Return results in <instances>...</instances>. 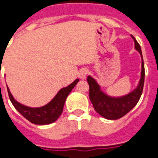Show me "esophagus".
Returning a JSON list of instances; mask_svg holds the SVG:
<instances>
[{"instance_id": "obj_1", "label": "esophagus", "mask_w": 158, "mask_h": 158, "mask_svg": "<svg viewBox=\"0 0 158 158\" xmlns=\"http://www.w3.org/2000/svg\"><path fill=\"white\" fill-rule=\"evenodd\" d=\"M88 73H89V71H88L87 69H81V70H79V77L81 79H85L86 78L87 74H88Z\"/></svg>"}]
</instances>
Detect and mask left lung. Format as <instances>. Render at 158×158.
<instances>
[{
  "instance_id": "1",
  "label": "left lung",
  "mask_w": 158,
  "mask_h": 158,
  "mask_svg": "<svg viewBox=\"0 0 158 158\" xmlns=\"http://www.w3.org/2000/svg\"><path fill=\"white\" fill-rule=\"evenodd\" d=\"M134 40H135V47L139 52L142 58L141 77H140L139 85L135 90H133L132 92L124 96L117 97V98L111 97L106 96L105 93H103L101 90L99 85L93 78H91L90 76H88L87 78V81L89 86V100L94 106V109L101 116L106 119L116 120L126 115L137 104L142 94L144 81H145V67H144L140 45L136 41L135 38Z\"/></svg>"
}]
</instances>
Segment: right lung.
I'll list each match as a JSON object with an SVG mask.
<instances>
[{"instance_id":"1","label":"right lung","mask_w":158,"mask_h":158,"mask_svg":"<svg viewBox=\"0 0 158 158\" xmlns=\"http://www.w3.org/2000/svg\"><path fill=\"white\" fill-rule=\"evenodd\" d=\"M78 82L79 79H77L71 85L60 89L56 94V96L48 104L41 107H36V108L23 106L15 101L9 90L8 87H7V92L12 105L26 119H28L29 122L35 124L44 125L55 122L60 117L62 113L67 97Z\"/></svg>"}]
</instances>
